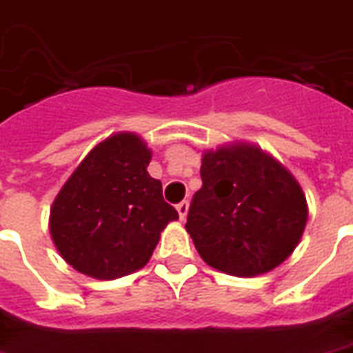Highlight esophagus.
I'll return each mask as SVG.
<instances>
[{
    "mask_svg": "<svg viewBox=\"0 0 353 353\" xmlns=\"http://www.w3.org/2000/svg\"><path fill=\"white\" fill-rule=\"evenodd\" d=\"M176 210H179V216H180V220H186V216H188V210H190V203L188 201H182L176 205Z\"/></svg>",
    "mask_w": 353,
    "mask_h": 353,
    "instance_id": "obj_1",
    "label": "esophagus"
}]
</instances>
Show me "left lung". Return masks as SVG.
Returning a JSON list of instances; mask_svg holds the SVG:
<instances>
[{
    "mask_svg": "<svg viewBox=\"0 0 353 353\" xmlns=\"http://www.w3.org/2000/svg\"><path fill=\"white\" fill-rule=\"evenodd\" d=\"M201 180L186 231L205 263L250 279L292 256L307 225V197L271 154L239 141L205 150Z\"/></svg>",
    "mask_w": 353,
    "mask_h": 353,
    "instance_id": "left-lung-1",
    "label": "left lung"
}]
</instances>
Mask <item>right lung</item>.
<instances>
[{"label": "right lung", "instance_id": "right-lung-1", "mask_svg": "<svg viewBox=\"0 0 353 353\" xmlns=\"http://www.w3.org/2000/svg\"><path fill=\"white\" fill-rule=\"evenodd\" d=\"M145 139L118 131L92 148L56 195L48 230L74 271L114 280L143 269L179 212L146 167Z\"/></svg>", "mask_w": 353, "mask_h": 353}]
</instances>
